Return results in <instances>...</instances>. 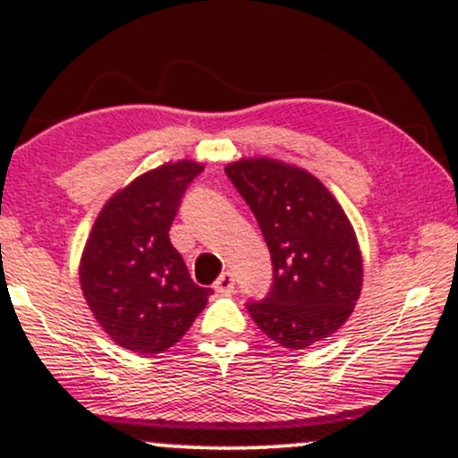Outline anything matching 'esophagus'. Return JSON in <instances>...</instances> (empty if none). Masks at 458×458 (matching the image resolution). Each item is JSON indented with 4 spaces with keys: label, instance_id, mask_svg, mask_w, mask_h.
I'll list each match as a JSON object with an SVG mask.
<instances>
[{
    "label": "esophagus",
    "instance_id": "obj_1",
    "mask_svg": "<svg viewBox=\"0 0 458 458\" xmlns=\"http://www.w3.org/2000/svg\"><path fill=\"white\" fill-rule=\"evenodd\" d=\"M213 289L217 291L219 295H230V293H233V291H234V278H233V274H230V271H221L219 278L215 280Z\"/></svg>",
    "mask_w": 458,
    "mask_h": 458
}]
</instances>
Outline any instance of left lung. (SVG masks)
<instances>
[{
	"label": "left lung",
	"instance_id": "left-lung-1",
	"mask_svg": "<svg viewBox=\"0 0 458 458\" xmlns=\"http://www.w3.org/2000/svg\"><path fill=\"white\" fill-rule=\"evenodd\" d=\"M225 174L260 225L274 286L248 304L276 344L304 350L333 336L360 298L363 256L348 215L319 178L269 156L239 158Z\"/></svg>",
	"mask_w": 458,
	"mask_h": 458
}]
</instances>
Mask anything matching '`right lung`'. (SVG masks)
Returning a JSON list of instances; mask_svg holds the SVG:
<instances>
[{
    "instance_id": "1",
    "label": "right lung",
    "mask_w": 458,
    "mask_h": 458,
    "mask_svg": "<svg viewBox=\"0 0 458 458\" xmlns=\"http://www.w3.org/2000/svg\"><path fill=\"white\" fill-rule=\"evenodd\" d=\"M204 169L169 160L110 195L80 256V286L99 328L134 354L178 344L208 304L169 241L180 198Z\"/></svg>"
}]
</instances>
